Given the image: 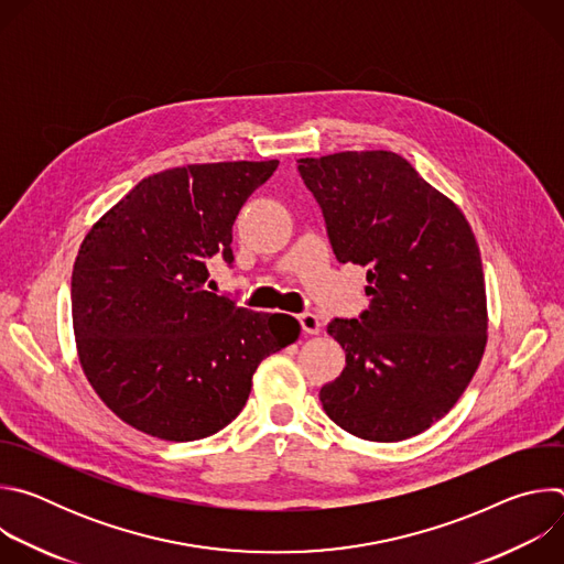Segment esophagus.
<instances>
[{"mask_svg":"<svg viewBox=\"0 0 564 564\" xmlns=\"http://www.w3.org/2000/svg\"><path fill=\"white\" fill-rule=\"evenodd\" d=\"M299 324H301V328H303L305 335H318V333H321V321H318V316L312 314V312L299 314Z\"/></svg>","mask_w":564,"mask_h":564,"instance_id":"obj_1","label":"esophagus"}]
</instances>
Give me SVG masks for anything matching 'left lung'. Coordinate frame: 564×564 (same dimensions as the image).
Returning a JSON list of instances; mask_svg holds the SVG:
<instances>
[{"instance_id":"obj_1","label":"left lung","mask_w":564,"mask_h":564,"mask_svg":"<svg viewBox=\"0 0 564 564\" xmlns=\"http://www.w3.org/2000/svg\"><path fill=\"white\" fill-rule=\"evenodd\" d=\"M339 263L366 265L370 305L333 318L341 375L318 392L355 437L424 433L462 397L487 348V285L462 209L392 151L301 158Z\"/></svg>"}]
</instances>
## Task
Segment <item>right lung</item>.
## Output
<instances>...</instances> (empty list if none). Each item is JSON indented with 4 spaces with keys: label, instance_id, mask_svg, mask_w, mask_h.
<instances>
[{
    "label": "right lung",
    "instance_id": "1",
    "mask_svg": "<svg viewBox=\"0 0 564 564\" xmlns=\"http://www.w3.org/2000/svg\"><path fill=\"white\" fill-rule=\"evenodd\" d=\"M279 160L174 167L140 181L85 236L70 279L77 359L124 424L167 442L225 429L259 364L294 344V316L238 307L205 288L231 263V225Z\"/></svg>",
    "mask_w": 564,
    "mask_h": 564
}]
</instances>
